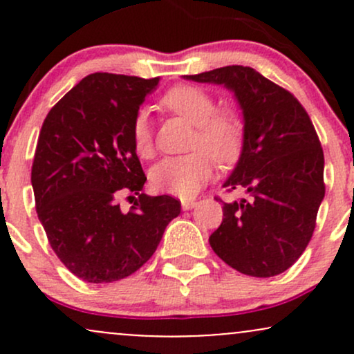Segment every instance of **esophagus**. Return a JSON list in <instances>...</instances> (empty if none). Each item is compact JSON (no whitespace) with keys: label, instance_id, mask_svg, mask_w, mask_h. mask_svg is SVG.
<instances>
[{"label":"esophagus","instance_id":"obj_1","mask_svg":"<svg viewBox=\"0 0 354 354\" xmlns=\"http://www.w3.org/2000/svg\"><path fill=\"white\" fill-rule=\"evenodd\" d=\"M196 205H198V201H194V200H183L181 201V208L185 209V211L193 209Z\"/></svg>","mask_w":354,"mask_h":354}]
</instances>
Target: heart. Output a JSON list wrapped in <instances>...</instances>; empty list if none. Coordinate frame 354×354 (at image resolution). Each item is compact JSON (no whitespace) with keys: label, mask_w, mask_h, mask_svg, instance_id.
<instances>
[{"label":"heart","mask_w":354,"mask_h":354,"mask_svg":"<svg viewBox=\"0 0 354 354\" xmlns=\"http://www.w3.org/2000/svg\"><path fill=\"white\" fill-rule=\"evenodd\" d=\"M161 104L196 126L191 140L193 148H205L221 165L238 160L245 143V124L234 111H216V100L208 89L196 84H178L165 93ZM131 141L141 158L148 160L153 156V128L145 109L133 116ZM207 153L196 149L181 156L165 158L149 173L151 186L160 193L193 196L213 173V160Z\"/></svg>","instance_id":"1"}]
</instances>
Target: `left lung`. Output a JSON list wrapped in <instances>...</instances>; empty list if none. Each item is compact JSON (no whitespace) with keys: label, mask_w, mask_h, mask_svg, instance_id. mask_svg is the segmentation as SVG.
<instances>
[{"label":"left lung","mask_w":354,"mask_h":354,"mask_svg":"<svg viewBox=\"0 0 354 354\" xmlns=\"http://www.w3.org/2000/svg\"><path fill=\"white\" fill-rule=\"evenodd\" d=\"M234 93L245 121L236 168L225 181L248 198L223 203V221L209 245L226 265L248 276L271 278L306 250L324 198V156L306 109L290 91L250 66L186 75Z\"/></svg>","instance_id":"1"}]
</instances>
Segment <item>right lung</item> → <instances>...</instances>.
<instances>
[{
  "label": "right lung",
  "mask_w": 354,
  "mask_h": 354,
  "mask_svg": "<svg viewBox=\"0 0 354 354\" xmlns=\"http://www.w3.org/2000/svg\"><path fill=\"white\" fill-rule=\"evenodd\" d=\"M160 78L93 73L44 118L31 185L36 213L64 266L88 283L133 274L151 258L181 203L141 193L131 121ZM138 196L128 214L117 198Z\"/></svg>",
  "instance_id": "1"
}]
</instances>
